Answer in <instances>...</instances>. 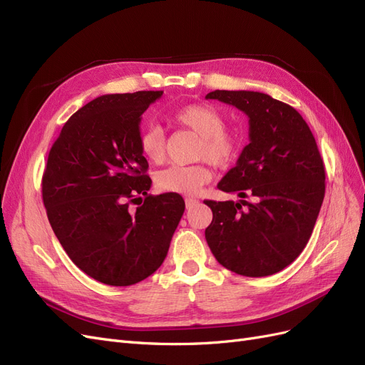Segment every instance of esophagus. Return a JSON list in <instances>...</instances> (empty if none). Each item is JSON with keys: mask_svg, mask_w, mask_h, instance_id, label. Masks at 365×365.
<instances>
[{"mask_svg": "<svg viewBox=\"0 0 365 365\" xmlns=\"http://www.w3.org/2000/svg\"><path fill=\"white\" fill-rule=\"evenodd\" d=\"M198 203V200H195V198H185V205H186V209H191L192 206H195Z\"/></svg>", "mask_w": 365, "mask_h": 365, "instance_id": "obj_1", "label": "esophagus"}]
</instances>
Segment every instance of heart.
<instances>
[{"instance_id": "obj_1", "label": "heart", "mask_w": 365, "mask_h": 365, "mask_svg": "<svg viewBox=\"0 0 365 365\" xmlns=\"http://www.w3.org/2000/svg\"><path fill=\"white\" fill-rule=\"evenodd\" d=\"M171 120L191 128L200 136L197 156L207 159L215 167H226L237 158L240 143L237 136L226 130V121L212 106L195 103L175 110ZM139 150L150 162L165 158V135L158 125H148L139 135ZM212 174L203 163L197 165H171L156 174V186L160 191L183 195L197 194L210 182Z\"/></svg>"}]
</instances>
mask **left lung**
Instances as JSON below:
<instances>
[{
  "instance_id": "1",
  "label": "left lung",
  "mask_w": 365,
  "mask_h": 365,
  "mask_svg": "<svg viewBox=\"0 0 365 365\" xmlns=\"http://www.w3.org/2000/svg\"><path fill=\"white\" fill-rule=\"evenodd\" d=\"M206 98L235 106L250 124V144L217 186L241 200H205L214 215L207 245L233 273L272 276L297 259L312 235L326 187L319 147L302 115L267 93L214 91Z\"/></svg>"
}]
</instances>
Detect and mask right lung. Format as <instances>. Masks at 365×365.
I'll use <instances>...</instances> for the list:
<instances>
[{
    "label": "right lung",
    "instance_id": "right-lung-1",
    "mask_svg": "<svg viewBox=\"0 0 365 365\" xmlns=\"http://www.w3.org/2000/svg\"><path fill=\"white\" fill-rule=\"evenodd\" d=\"M162 91L110 93L69 118L50 150L42 200L58 242L83 273L128 287L162 265L185 202L151 195L139 123Z\"/></svg>",
    "mask_w": 365,
    "mask_h": 365
}]
</instances>
